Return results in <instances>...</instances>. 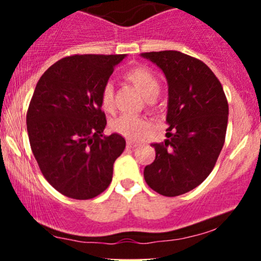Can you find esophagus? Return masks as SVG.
Listing matches in <instances>:
<instances>
[{"instance_id":"1","label":"esophagus","mask_w":261,"mask_h":261,"mask_svg":"<svg viewBox=\"0 0 261 261\" xmlns=\"http://www.w3.org/2000/svg\"><path fill=\"white\" fill-rule=\"evenodd\" d=\"M127 147L128 149H135V147H138L139 145H140V143H138V141H135V140H130V139H128L127 140Z\"/></svg>"}]
</instances>
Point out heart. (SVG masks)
Returning a JSON list of instances; mask_svg holds the SVG:
<instances>
[{"label":"heart","mask_w":261,"mask_h":261,"mask_svg":"<svg viewBox=\"0 0 261 261\" xmlns=\"http://www.w3.org/2000/svg\"><path fill=\"white\" fill-rule=\"evenodd\" d=\"M125 78L134 84L144 97L152 99L160 91V82L156 75L146 67H135L125 73ZM101 105L110 111L114 106V87L111 83H105L101 89ZM114 133L122 135L130 140H139L147 130V121L133 115H121L110 122Z\"/></svg>","instance_id":"obj_1"}]
</instances>
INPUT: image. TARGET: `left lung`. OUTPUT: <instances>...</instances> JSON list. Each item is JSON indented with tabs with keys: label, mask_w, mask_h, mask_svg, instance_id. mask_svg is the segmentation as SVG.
Masks as SVG:
<instances>
[{
	"label": "left lung",
	"mask_w": 261,
	"mask_h": 261,
	"mask_svg": "<svg viewBox=\"0 0 261 261\" xmlns=\"http://www.w3.org/2000/svg\"><path fill=\"white\" fill-rule=\"evenodd\" d=\"M168 81L167 140L155 143L144 169L147 186L165 197L198 187L215 168L226 138L228 103L222 86L202 60L177 50L144 53Z\"/></svg>",
	"instance_id": "obj_1"
}]
</instances>
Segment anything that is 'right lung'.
<instances>
[{
	"label": "right lung",
	"instance_id": "obj_1",
	"mask_svg": "<svg viewBox=\"0 0 261 261\" xmlns=\"http://www.w3.org/2000/svg\"><path fill=\"white\" fill-rule=\"evenodd\" d=\"M125 57H65L36 84L26 114L29 140L44 178L63 196L91 199L111 183L126 141L118 134L103 135L101 89Z\"/></svg>",
	"mask_w": 261,
	"mask_h": 261
}]
</instances>
